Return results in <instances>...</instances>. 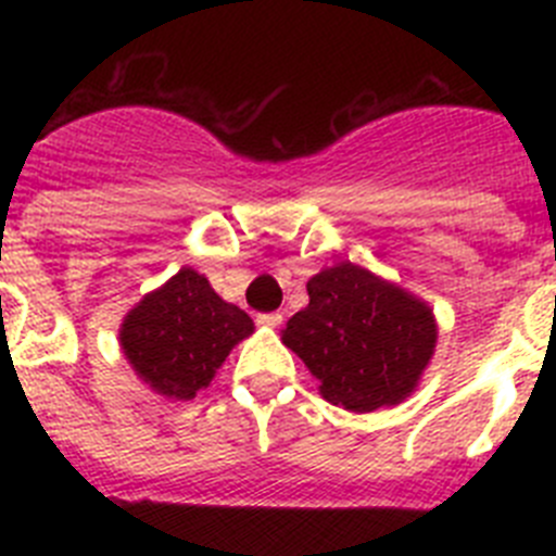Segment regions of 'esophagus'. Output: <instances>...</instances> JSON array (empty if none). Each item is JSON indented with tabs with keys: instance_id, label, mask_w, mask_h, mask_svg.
I'll return each mask as SVG.
<instances>
[{
	"instance_id": "34e87169",
	"label": "esophagus",
	"mask_w": 556,
	"mask_h": 556,
	"mask_svg": "<svg viewBox=\"0 0 556 556\" xmlns=\"http://www.w3.org/2000/svg\"><path fill=\"white\" fill-rule=\"evenodd\" d=\"M255 320H258V326L278 328V326H281V323H283V314H281V312H267V314H258Z\"/></svg>"
}]
</instances>
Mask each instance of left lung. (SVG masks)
I'll use <instances>...</instances> for the list:
<instances>
[{"label":"left lung","instance_id":"8db88e82","mask_svg":"<svg viewBox=\"0 0 556 556\" xmlns=\"http://www.w3.org/2000/svg\"><path fill=\"white\" fill-rule=\"evenodd\" d=\"M306 289L308 306L281 339L320 378L328 404L372 412L412 395L437 345L431 308L351 262L317 273Z\"/></svg>","mask_w":556,"mask_h":556}]
</instances>
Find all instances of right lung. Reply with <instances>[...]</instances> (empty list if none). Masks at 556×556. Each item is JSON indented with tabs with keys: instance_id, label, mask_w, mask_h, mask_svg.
Masks as SVG:
<instances>
[{
	"instance_id": "right-lung-1",
	"label": "right lung",
	"mask_w": 556,
	"mask_h": 556,
	"mask_svg": "<svg viewBox=\"0 0 556 556\" xmlns=\"http://www.w3.org/2000/svg\"><path fill=\"white\" fill-rule=\"evenodd\" d=\"M253 333V320L225 303L208 278L184 267L130 308L119 342L136 376L159 395L189 401L211 384L236 342Z\"/></svg>"
}]
</instances>
